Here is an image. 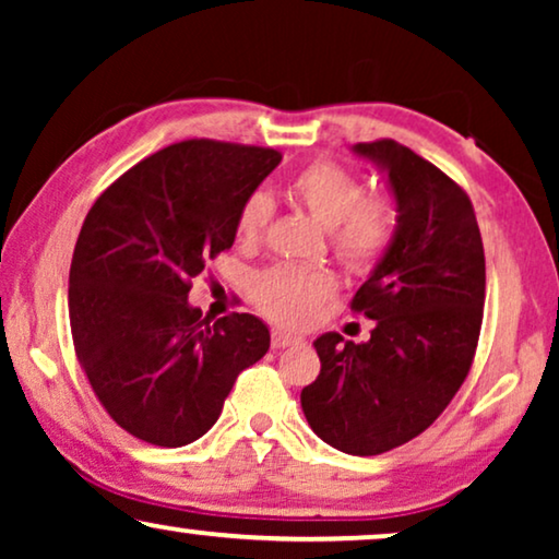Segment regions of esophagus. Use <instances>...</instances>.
<instances>
[{
  "label": "esophagus",
  "instance_id": "34e87169",
  "mask_svg": "<svg viewBox=\"0 0 559 559\" xmlns=\"http://www.w3.org/2000/svg\"><path fill=\"white\" fill-rule=\"evenodd\" d=\"M297 343H302V338H297V335L282 331V328H274V331H272V348H287V346H297Z\"/></svg>",
  "mask_w": 559,
  "mask_h": 559
}]
</instances>
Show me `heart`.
Returning a JSON list of instances; mask_svg holds the SVG:
<instances>
[{
  "label": "heart",
  "instance_id": "b5f03b06",
  "mask_svg": "<svg viewBox=\"0 0 559 559\" xmlns=\"http://www.w3.org/2000/svg\"><path fill=\"white\" fill-rule=\"evenodd\" d=\"M287 195L331 228V247L350 272H371L392 249L396 234V203L386 193L366 195V182L333 159H312L287 182ZM272 198L257 190L236 211V239L257 247L272 224ZM335 295V280L325 270L277 264L259 274L254 300L266 318L280 325L305 328Z\"/></svg>",
  "mask_w": 559,
  "mask_h": 559
}]
</instances>
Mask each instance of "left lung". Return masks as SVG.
<instances>
[{
	"mask_svg": "<svg viewBox=\"0 0 559 559\" xmlns=\"http://www.w3.org/2000/svg\"><path fill=\"white\" fill-rule=\"evenodd\" d=\"M354 150L384 167L400 205L392 249L350 300L377 328L366 343L320 335V373L300 402L328 445L379 455L423 435L468 377L486 257L468 193L440 167L394 140Z\"/></svg>",
	"mask_w": 559,
	"mask_h": 559,
	"instance_id": "obj_1",
	"label": "left lung"
}]
</instances>
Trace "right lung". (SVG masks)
Returning <instances> with one entry per match:
<instances>
[{
  "instance_id": "obj_1",
  "label": "right lung",
  "mask_w": 559,
  "mask_h": 559,
  "mask_svg": "<svg viewBox=\"0 0 559 559\" xmlns=\"http://www.w3.org/2000/svg\"><path fill=\"white\" fill-rule=\"evenodd\" d=\"M280 159L254 144L175 142L91 205L68 277L73 348L96 400L136 440L180 448L201 438L236 377L270 348L262 320L203 318L188 293L231 249L236 211Z\"/></svg>"
}]
</instances>
